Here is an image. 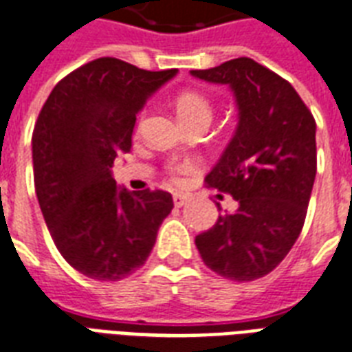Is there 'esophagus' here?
I'll return each instance as SVG.
<instances>
[{
  "label": "esophagus",
  "mask_w": 352,
  "mask_h": 352,
  "mask_svg": "<svg viewBox=\"0 0 352 352\" xmlns=\"http://www.w3.org/2000/svg\"><path fill=\"white\" fill-rule=\"evenodd\" d=\"M186 201H188L186 194H181V192H175V194H173V203H175V206H182Z\"/></svg>",
  "instance_id": "esophagus-1"
}]
</instances>
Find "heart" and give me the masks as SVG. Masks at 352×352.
I'll return each mask as SVG.
<instances>
[{
  "mask_svg": "<svg viewBox=\"0 0 352 352\" xmlns=\"http://www.w3.org/2000/svg\"><path fill=\"white\" fill-rule=\"evenodd\" d=\"M177 114L181 120L195 116H212V107L208 99L199 92H182L177 98Z\"/></svg>",
  "mask_w": 352,
  "mask_h": 352,
  "instance_id": "1",
  "label": "heart"
}]
</instances>
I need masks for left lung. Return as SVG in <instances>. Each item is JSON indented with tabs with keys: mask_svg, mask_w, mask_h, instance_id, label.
Here are the masks:
<instances>
[{
	"mask_svg": "<svg viewBox=\"0 0 352 352\" xmlns=\"http://www.w3.org/2000/svg\"><path fill=\"white\" fill-rule=\"evenodd\" d=\"M190 74L229 85L238 107L234 136L205 177L238 208L195 236V245L212 272L248 283L273 272L301 234L318 170L316 120L288 80L253 58Z\"/></svg>",
	"mask_w": 352,
	"mask_h": 352,
	"instance_id": "1",
	"label": "left lung"
}]
</instances>
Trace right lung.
<instances>
[{"label": "right lung", "instance_id": "add662e5", "mask_svg": "<svg viewBox=\"0 0 352 352\" xmlns=\"http://www.w3.org/2000/svg\"><path fill=\"white\" fill-rule=\"evenodd\" d=\"M177 69L147 72L101 57L58 80L33 131L34 190L66 262L96 280L146 264L173 208L164 190L116 186L112 164L133 146L136 114Z\"/></svg>", "mask_w": 352, "mask_h": 352}]
</instances>
